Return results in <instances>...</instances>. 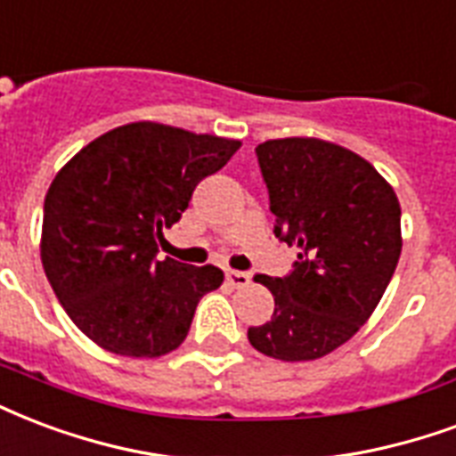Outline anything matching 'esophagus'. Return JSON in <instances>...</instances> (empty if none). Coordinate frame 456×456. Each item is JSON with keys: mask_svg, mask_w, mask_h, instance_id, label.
Here are the masks:
<instances>
[{"mask_svg": "<svg viewBox=\"0 0 456 456\" xmlns=\"http://www.w3.org/2000/svg\"><path fill=\"white\" fill-rule=\"evenodd\" d=\"M225 279H228V283L231 286H235V289H248L249 283H252V276L245 272H232V269H228L225 272Z\"/></svg>", "mask_w": 456, "mask_h": 456, "instance_id": "1", "label": "esophagus"}]
</instances>
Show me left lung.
Returning a JSON list of instances; mask_svg holds the SVG:
<instances>
[{"instance_id":"left-lung-1","label":"left lung","mask_w":456,"mask_h":456,"mask_svg":"<svg viewBox=\"0 0 456 456\" xmlns=\"http://www.w3.org/2000/svg\"><path fill=\"white\" fill-rule=\"evenodd\" d=\"M273 232L297 262L286 279L256 276L272 320L249 327L259 354L317 361L344 346L385 296L402 255V207L392 184L354 151L314 136L256 146Z\"/></svg>"}]
</instances>
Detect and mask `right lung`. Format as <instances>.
Instances as JSON below:
<instances>
[{"instance_id":"add662e5","label":"right lung","mask_w":456,"mask_h":456,"mask_svg":"<svg viewBox=\"0 0 456 456\" xmlns=\"http://www.w3.org/2000/svg\"><path fill=\"white\" fill-rule=\"evenodd\" d=\"M242 142L160 122H129L91 143L54 175L40 259L54 296L94 344L129 358L175 351L197 303L224 283L218 266L156 259L194 187Z\"/></svg>"}]
</instances>
